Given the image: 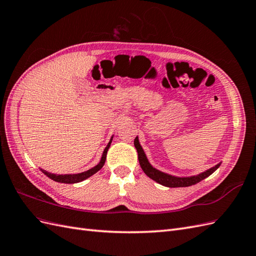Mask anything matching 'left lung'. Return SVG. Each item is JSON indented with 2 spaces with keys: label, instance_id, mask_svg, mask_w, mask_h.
Listing matches in <instances>:
<instances>
[{
  "label": "left lung",
  "instance_id": "1",
  "mask_svg": "<svg viewBox=\"0 0 256 256\" xmlns=\"http://www.w3.org/2000/svg\"><path fill=\"white\" fill-rule=\"evenodd\" d=\"M134 146L138 150V162H140V166L143 170V172L148 176L150 178H152V180H154L156 182L164 186V187H168V188H178V187H189V186H193L200 182H202L203 180H205L206 177H208L209 175H212L216 168H218L221 166V162H219L218 164H216L214 166L207 168L206 171L198 173L196 175H192V176H175V175H171L168 174L166 172H162L160 170L154 168L150 162L148 161L146 157V154L144 152L143 147L140 144V141H138V136H136V138H134Z\"/></svg>",
  "mask_w": 256,
  "mask_h": 256
}]
</instances>
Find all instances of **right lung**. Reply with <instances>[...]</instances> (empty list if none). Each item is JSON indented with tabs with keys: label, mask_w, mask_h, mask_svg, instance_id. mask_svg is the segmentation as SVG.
Here are the masks:
<instances>
[{
	"label": "right lung",
	"mask_w": 256,
	"mask_h": 256,
	"mask_svg": "<svg viewBox=\"0 0 256 256\" xmlns=\"http://www.w3.org/2000/svg\"><path fill=\"white\" fill-rule=\"evenodd\" d=\"M113 136H111L109 143H108V145L106 146V148L102 152V158H100V161L98 162V164H96L94 168H92L90 170H88V171H84V172H81V173H76V174H54V173H50V172H47L44 171V170L40 168V171L44 174L47 175L49 178H51L52 180L56 182H62V184H76V182H83L86 180V178L90 177L92 175H94L95 173H97L100 168H102L104 164L106 162V152H108V150H109V147L112 143V140H113Z\"/></svg>",
	"instance_id": "right-lung-1"
}]
</instances>
